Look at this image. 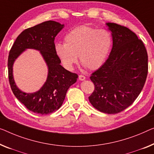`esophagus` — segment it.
<instances>
[{"label":"esophagus","mask_w":154,"mask_h":154,"mask_svg":"<svg viewBox=\"0 0 154 154\" xmlns=\"http://www.w3.org/2000/svg\"><path fill=\"white\" fill-rule=\"evenodd\" d=\"M85 79H86V77L84 76V75H79V80H81V81H84Z\"/></svg>","instance_id":"obj_1"}]
</instances>
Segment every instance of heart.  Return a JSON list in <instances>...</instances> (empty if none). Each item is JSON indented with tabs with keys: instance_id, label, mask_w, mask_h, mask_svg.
<instances>
[{
	"instance_id": "1",
	"label": "heart",
	"mask_w": 154,
	"mask_h": 154,
	"mask_svg": "<svg viewBox=\"0 0 154 154\" xmlns=\"http://www.w3.org/2000/svg\"><path fill=\"white\" fill-rule=\"evenodd\" d=\"M64 40L65 44H56L55 52L68 69H72L77 63L78 55L88 69H98L105 62L113 45L111 34L106 29L86 26L72 29Z\"/></svg>"
}]
</instances>
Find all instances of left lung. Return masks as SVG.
Masks as SVG:
<instances>
[{
	"mask_svg": "<svg viewBox=\"0 0 154 154\" xmlns=\"http://www.w3.org/2000/svg\"><path fill=\"white\" fill-rule=\"evenodd\" d=\"M106 25L112 32L113 48L106 62L91 75L95 89L88 99L100 111L116 114L131 106L143 90L148 55L134 32L116 23Z\"/></svg>",
	"mask_w": 154,
	"mask_h": 154,
	"instance_id": "8db88e82",
	"label": "left lung"
}]
</instances>
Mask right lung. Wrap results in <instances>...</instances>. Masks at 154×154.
I'll use <instances>...</instances> for the list:
<instances>
[{
  "label": "right lung",
  "instance_id": "1",
  "mask_svg": "<svg viewBox=\"0 0 154 154\" xmlns=\"http://www.w3.org/2000/svg\"><path fill=\"white\" fill-rule=\"evenodd\" d=\"M63 25L48 20L26 29L14 43L9 53L8 66L10 87L15 97L29 111L39 115L53 113L62 105L68 89L78 78L76 73L66 70L60 65L61 60L55 52L54 38ZM27 48L39 50L48 66L46 83L36 93L29 94L20 91L14 83L12 66L15 59Z\"/></svg>",
  "mask_w": 154,
  "mask_h": 154
}]
</instances>
